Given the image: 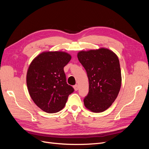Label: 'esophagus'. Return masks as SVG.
Here are the masks:
<instances>
[{
	"mask_svg": "<svg viewBox=\"0 0 149 149\" xmlns=\"http://www.w3.org/2000/svg\"><path fill=\"white\" fill-rule=\"evenodd\" d=\"M73 88H74V90L75 91H78V84H76V85H74V86H73Z\"/></svg>",
	"mask_w": 149,
	"mask_h": 149,
	"instance_id": "esophagus-1",
	"label": "esophagus"
}]
</instances>
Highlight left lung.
Listing matches in <instances>:
<instances>
[{
	"label": "left lung",
	"instance_id": "8db88e82",
	"mask_svg": "<svg viewBox=\"0 0 149 149\" xmlns=\"http://www.w3.org/2000/svg\"><path fill=\"white\" fill-rule=\"evenodd\" d=\"M78 58L89 79V93L84 99L85 107L96 113L106 111L116 100L121 86L118 56L110 49L101 48L81 51Z\"/></svg>",
	"mask_w": 149,
	"mask_h": 149
}]
</instances>
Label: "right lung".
I'll list each match as a JSON object with an SVG mask.
<instances>
[{
  "label": "right lung",
  "instance_id": "obj_1",
  "mask_svg": "<svg viewBox=\"0 0 149 149\" xmlns=\"http://www.w3.org/2000/svg\"><path fill=\"white\" fill-rule=\"evenodd\" d=\"M71 58L63 52H45L31 61L26 73L31 98L47 113L61 111L74 89L66 83L64 67Z\"/></svg>",
  "mask_w": 149,
  "mask_h": 149
}]
</instances>
